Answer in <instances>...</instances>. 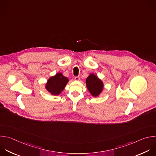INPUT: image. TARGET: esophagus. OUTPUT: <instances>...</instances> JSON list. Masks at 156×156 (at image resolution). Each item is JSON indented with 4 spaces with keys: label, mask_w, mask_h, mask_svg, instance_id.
Masks as SVG:
<instances>
[{
    "label": "esophagus",
    "mask_w": 156,
    "mask_h": 156,
    "mask_svg": "<svg viewBox=\"0 0 156 156\" xmlns=\"http://www.w3.org/2000/svg\"><path fill=\"white\" fill-rule=\"evenodd\" d=\"M74 79H75V80H76V81H79V80H80V76H75Z\"/></svg>",
    "instance_id": "1"
}]
</instances>
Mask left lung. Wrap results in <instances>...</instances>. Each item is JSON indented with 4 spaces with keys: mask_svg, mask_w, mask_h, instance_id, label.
I'll return each instance as SVG.
<instances>
[{
    "mask_svg": "<svg viewBox=\"0 0 156 156\" xmlns=\"http://www.w3.org/2000/svg\"><path fill=\"white\" fill-rule=\"evenodd\" d=\"M86 86L90 93L94 97L98 96L103 87L102 81L94 74H90L87 78Z\"/></svg>",
    "mask_w": 156,
    "mask_h": 156,
    "instance_id": "left-lung-1",
    "label": "left lung"
}]
</instances>
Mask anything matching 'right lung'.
I'll use <instances>...</instances> for the list:
<instances>
[{"label": "right lung", "mask_w": 156, "mask_h": 156, "mask_svg": "<svg viewBox=\"0 0 156 156\" xmlns=\"http://www.w3.org/2000/svg\"><path fill=\"white\" fill-rule=\"evenodd\" d=\"M68 81L67 78L64 76L62 73H58L48 80L46 88L51 94L59 95L64 90Z\"/></svg>", "instance_id": "add662e5"}]
</instances>
